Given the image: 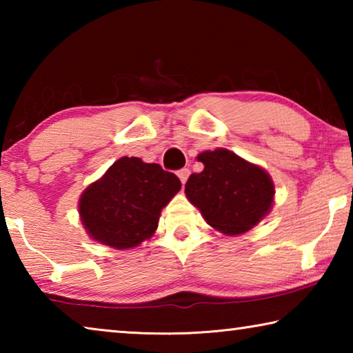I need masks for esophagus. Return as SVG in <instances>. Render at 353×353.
Returning <instances> with one entry per match:
<instances>
[{
  "label": "esophagus",
  "instance_id": "1",
  "mask_svg": "<svg viewBox=\"0 0 353 353\" xmlns=\"http://www.w3.org/2000/svg\"><path fill=\"white\" fill-rule=\"evenodd\" d=\"M177 176H179V179H181V182H182V185L187 182V179H188V176H190V170L188 168H182V170H179L177 171Z\"/></svg>",
  "mask_w": 353,
  "mask_h": 353
}]
</instances>
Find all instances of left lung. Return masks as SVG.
Here are the masks:
<instances>
[{"label":"left lung","instance_id":"left-lung-1","mask_svg":"<svg viewBox=\"0 0 353 353\" xmlns=\"http://www.w3.org/2000/svg\"><path fill=\"white\" fill-rule=\"evenodd\" d=\"M198 160L204 170L188 177L185 194L214 229L243 234L271 210L274 183L265 170L227 149L205 151Z\"/></svg>","mask_w":353,"mask_h":353}]
</instances>
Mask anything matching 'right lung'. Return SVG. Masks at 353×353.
<instances>
[{
    "instance_id": "obj_1",
    "label": "right lung",
    "mask_w": 353,
    "mask_h": 353,
    "mask_svg": "<svg viewBox=\"0 0 353 353\" xmlns=\"http://www.w3.org/2000/svg\"><path fill=\"white\" fill-rule=\"evenodd\" d=\"M181 187L174 172L160 165L123 157L83 191L82 224L93 240L105 246L134 248L154 234L160 212Z\"/></svg>"
}]
</instances>
